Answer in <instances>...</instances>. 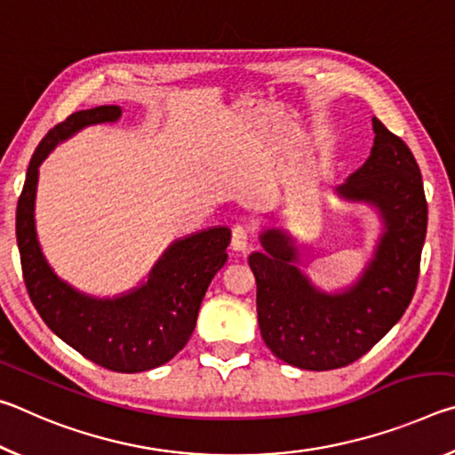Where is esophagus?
<instances>
[{"label":"esophagus","mask_w":455,"mask_h":455,"mask_svg":"<svg viewBox=\"0 0 455 455\" xmlns=\"http://www.w3.org/2000/svg\"><path fill=\"white\" fill-rule=\"evenodd\" d=\"M246 246H249V228L236 225L233 228V238H230V249L236 252H244Z\"/></svg>","instance_id":"34e87169"}]
</instances>
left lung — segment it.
<instances>
[{"label":"left lung","mask_w":455,"mask_h":455,"mask_svg":"<svg viewBox=\"0 0 455 455\" xmlns=\"http://www.w3.org/2000/svg\"><path fill=\"white\" fill-rule=\"evenodd\" d=\"M373 132L365 164L335 187L339 198L371 206L381 220L373 257L357 281L341 291L317 287L297 267L295 238L275 227L259 235L263 251L249 257L260 335L292 367L327 371L353 363L411 303L427 230L421 172L407 144L377 118Z\"/></svg>","instance_id":"8db88e82"}]
</instances>
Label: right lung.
<instances>
[{
    "mask_svg": "<svg viewBox=\"0 0 455 455\" xmlns=\"http://www.w3.org/2000/svg\"><path fill=\"white\" fill-rule=\"evenodd\" d=\"M120 116V106L90 108L74 112L44 136L29 160L18 200L15 236L29 299L45 325L94 363L118 373H140L164 365L188 343L204 292L227 263L230 228L211 227L176 238L138 287L116 297L88 295L60 279L37 241L40 164L82 128Z\"/></svg>",
    "mask_w": 455,
    "mask_h": 455,
    "instance_id": "obj_1",
    "label": "right lung"
}]
</instances>
